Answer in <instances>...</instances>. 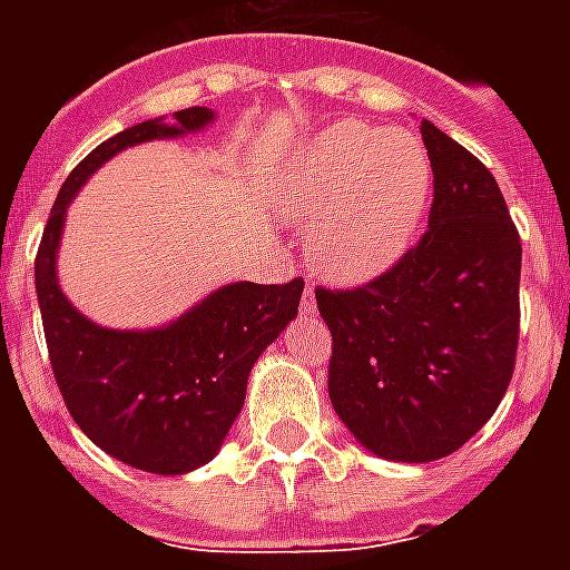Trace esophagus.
Listing matches in <instances>:
<instances>
[{"instance_id":"1","label":"esophagus","mask_w":570,"mask_h":570,"mask_svg":"<svg viewBox=\"0 0 570 570\" xmlns=\"http://www.w3.org/2000/svg\"><path fill=\"white\" fill-rule=\"evenodd\" d=\"M302 311L305 314H314L317 311V298H314V286L305 284V293H302Z\"/></svg>"}]
</instances>
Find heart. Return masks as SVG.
I'll use <instances>...</instances> for the list:
<instances>
[{"label":"heart","instance_id":"obj_1","mask_svg":"<svg viewBox=\"0 0 570 570\" xmlns=\"http://www.w3.org/2000/svg\"><path fill=\"white\" fill-rule=\"evenodd\" d=\"M428 149L409 130L338 121L302 146L281 170L277 210L308 223L311 262L357 284L391 268L428 210Z\"/></svg>","mask_w":570,"mask_h":570}]
</instances>
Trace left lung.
I'll list each match as a JSON object with an SVG mask.
<instances>
[{
  "instance_id": "left-lung-1",
  "label": "left lung",
  "mask_w": 570,
  "mask_h": 570,
  "mask_svg": "<svg viewBox=\"0 0 570 570\" xmlns=\"http://www.w3.org/2000/svg\"><path fill=\"white\" fill-rule=\"evenodd\" d=\"M433 170L428 232L354 289H317L333 333L330 400L387 461L458 452L501 406L519 345L522 244L476 155L421 121Z\"/></svg>"
}]
</instances>
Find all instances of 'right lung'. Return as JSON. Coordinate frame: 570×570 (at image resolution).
Returning a JSON list of instances; mask_svg holds the SVG:
<instances>
[{"label": "right lung", "mask_w": 570, "mask_h": 570, "mask_svg": "<svg viewBox=\"0 0 570 570\" xmlns=\"http://www.w3.org/2000/svg\"><path fill=\"white\" fill-rule=\"evenodd\" d=\"M213 109L191 106L174 121L149 118L100 142L60 186L39 256L36 296L45 342L72 421L121 464L179 476L223 449L247 396L253 363L298 314L305 281L225 284L158 330H106L63 296L57 249L69 200L128 146L207 128Z\"/></svg>", "instance_id": "1"}]
</instances>
